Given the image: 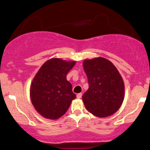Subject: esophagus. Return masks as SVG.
Wrapping results in <instances>:
<instances>
[{
	"label": "esophagus",
	"instance_id": "34e87169",
	"mask_svg": "<svg viewBox=\"0 0 150 150\" xmlns=\"http://www.w3.org/2000/svg\"><path fill=\"white\" fill-rule=\"evenodd\" d=\"M82 93H79V94H77V98H81V97H82Z\"/></svg>",
	"mask_w": 150,
	"mask_h": 150
}]
</instances>
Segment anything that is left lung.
Masks as SVG:
<instances>
[{"mask_svg": "<svg viewBox=\"0 0 150 150\" xmlns=\"http://www.w3.org/2000/svg\"><path fill=\"white\" fill-rule=\"evenodd\" d=\"M83 68L89 88L82 96L85 108L100 118L113 115L121 107L125 85L120 73L111 62L102 57L86 59Z\"/></svg>", "mask_w": 150, "mask_h": 150, "instance_id": "obj_1", "label": "left lung"}]
</instances>
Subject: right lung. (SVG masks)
Wrapping results in <instances>:
<instances>
[{"mask_svg":"<svg viewBox=\"0 0 150 150\" xmlns=\"http://www.w3.org/2000/svg\"><path fill=\"white\" fill-rule=\"evenodd\" d=\"M76 63L61 58L46 61L36 73L30 86L35 109L44 118L56 120L64 115L76 98L66 76Z\"/></svg>","mask_w":150,"mask_h":150,"instance_id":"right-lung-1","label":"right lung"}]
</instances>
